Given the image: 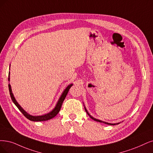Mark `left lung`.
<instances>
[{
  "label": "left lung",
  "instance_id": "1",
  "mask_svg": "<svg viewBox=\"0 0 153 153\" xmlns=\"http://www.w3.org/2000/svg\"><path fill=\"white\" fill-rule=\"evenodd\" d=\"M84 108H85V110H86V113L88 114V115L90 117V118H92L93 120H94V121H97V122H101V123H105V124H108V125H111V126H115V125H117V124H119L120 123H108V122H103V121H101V120H98V119H97V118H94V117H93L91 115H90L89 113H88V110H87V109L86 108V107H85V106H84Z\"/></svg>",
  "mask_w": 153,
  "mask_h": 153
}]
</instances>
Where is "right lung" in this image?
<instances>
[{
  "label": "right lung",
  "mask_w": 153,
  "mask_h": 153,
  "mask_svg": "<svg viewBox=\"0 0 153 153\" xmlns=\"http://www.w3.org/2000/svg\"><path fill=\"white\" fill-rule=\"evenodd\" d=\"M8 81H10V72H9V77H8ZM73 85V84H71L69 85H68L67 86V88L64 89V91L62 92L61 96L60 97L57 103H56L55 108L51 111L49 113L47 114H45L43 115H38V116H33L29 114H27V113L22 108V107L19 105V104L17 102V101L16 100V98L14 97V94L12 92V89H11V86L10 85V84H9V93L10 95V97L11 99H12L13 103L15 104V105L18 107V109L21 111V112L22 113V114H23L27 119H29L31 121H33V122H42V121H46V120H48L50 119H52L53 117H55L56 115L58 114V113L60 111V108H61V106L62 105V103H63L64 100H65L66 96L69 92V89L71 88V86Z\"/></svg>",
  "instance_id": "add662e5"
}]
</instances>
